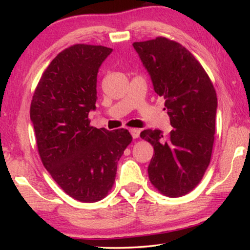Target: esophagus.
<instances>
[{
  "label": "esophagus",
  "mask_w": 250,
  "mask_h": 250,
  "mask_svg": "<svg viewBox=\"0 0 250 250\" xmlns=\"http://www.w3.org/2000/svg\"><path fill=\"white\" fill-rule=\"evenodd\" d=\"M130 133L133 139H138L140 137V130L139 129H130Z\"/></svg>",
  "instance_id": "34e87169"
}]
</instances>
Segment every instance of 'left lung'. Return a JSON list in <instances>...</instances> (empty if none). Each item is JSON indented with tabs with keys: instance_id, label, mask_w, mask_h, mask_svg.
I'll return each mask as SVG.
<instances>
[{
	"instance_id": "left-lung-1",
	"label": "left lung",
	"mask_w": 250,
	"mask_h": 250,
	"mask_svg": "<svg viewBox=\"0 0 250 250\" xmlns=\"http://www.w3.org/2000/svg\"><path fill=\"white\" fill-rule=\"evenodd\" d=\"M149 73L153 89L164 97L173 130L146 129L140 137L153 146L147 167L155 188L170 197L191 192L208 167L213 150L217 97L196 58L174 41L156 37L132 44Z\"/></svg>"
}]
</instances>
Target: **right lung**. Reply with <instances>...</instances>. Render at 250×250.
Wrapping results in <instances>:
<instances>
[{
    "label": "right lung",
    "mask_w": 250,
    "mask_h": 250,
    "mask_svg": "<svg viewBox=\"0 0 250 250\" xmlns=\"http://www.w3.org/2000/svg\"><path fill=\"white\" fill-rule=\"evenodd\" d=\"M111 52L86 44L64 49L44 71L31 104L42 162L62 191L83 203L107 195L132 141L128 130L97 129L88 119L96 109L97 74Z\"/></svg>",
    "instance_id": "obj_1"
}]
</instances>
